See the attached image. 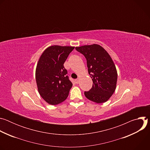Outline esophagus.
<instances>
[{
	"mask_svg": "<svg viewBox=\"0 0 150 150\" xmlns=\"http://www.w3.org/2000/svg\"><path fill=\"white\" fill-rule=\"evenodd\" d=\"M75 83H79V79H76L75 80Z\"/></svg>",
	"mask_w": 150,
	"mask_h": 150,
	"instance_id": "34e87169",
	"label": "esophagus"
}]
</instances>
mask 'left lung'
Masks as SVG:
<instances>
[{
    "label": "left lung",
    "instance_id": "1",
    "mask_svg": "<svg viewBox=\"0 0 150 150\" xmlns=\"http://www.w3.org/2000/svg\"><path fill=\"white\" fill-rule=\"evenodd\" d=\"M75 49L86 59L88 74L93 82L92 88L84 92L85 96L97 103L107 101L115 91L117 79L111 57L101 46L96 44L76 47Z\"/></svg>",
    "mask_w": 150,
    "mask_h": 150
}]
</instances>
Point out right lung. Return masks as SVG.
Masks as SVG:
<instances>
[{
  "label": "right lung",
  "instance_id": "right-lung-1",
  "mask_svg": "<svg viewBox=\"0 0 150 150\" xmlns=\"http://www.w3.org/2000/svg\"><path fill=\"white\" fill-rule=\"evenodd\" d=\"M75 47L52 46L41 54L36 68L35 79L41 97L52 105L65 100L72 83L64 67L70 53Z\"/></svg>",
  "mask_w": 150,
  "mask_h": 150
}]
</instances>
